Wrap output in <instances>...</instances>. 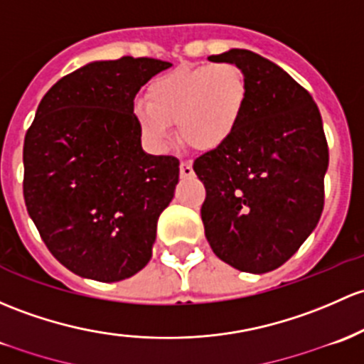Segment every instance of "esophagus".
Returning a JSON list of instances; mask_svg holds the SVG:
<instances>
[{
	"mask_svg": "<svg viewBox=\"0 0 364 364\" xmlns=\"http://www.w3.org/2000/svg\"><path fill=\"white\" fill-rule=\"evenodd\" d=\"M179 172H181L183 178H190V176H193L192 160H188V159L181 160V166H179Z\"/></svg>",
	"mask_w": 364,
	"mask_h": 364,
	"instance_id": "esophagus-1",
	"label": "esophagus"
}]
</instances>
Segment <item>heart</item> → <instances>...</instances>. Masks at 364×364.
<instances>
[{
  "label": "heart",
  "instance_id": "heart-1",
  "mask_svg": "<svg viewBox=\"0 0 364 364\" xmlns=\"http://www.w3.org/2000/svg\"><path fill=\"white\" fill-rule=\"evenodd\" d=\"M244 73L232 63L179 68L151 80L132 113L137 127L156 150H166L178 122L183 139L198 150L221 146L235 134L247 102Z\"/></svg>",
  "mask_w": 364,
  "mask_h": 364
}]
</instances>
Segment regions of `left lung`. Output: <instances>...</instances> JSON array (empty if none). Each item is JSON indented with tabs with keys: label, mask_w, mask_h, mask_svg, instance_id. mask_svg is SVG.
<instances>
[{
	"label": "left lung",
	"mask_w": 364,
	"mask_h": 364,
	"mask_svg": "<svg viewBox=\"0 0 364 364\" xmlns=\"http://www.w3.org/2000/svg\"><path fill=\"white\" fill-rule=\"evenodd\" d=\"M244 73L237 131L193 162L205 186L200 216L214 255L240 272L279 269L319 223L328 143L309 94L272 60L244 48L211 55Z\"/></svg>",
	"instance_id": "1"
}]
</instances>
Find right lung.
I'll use <instances>...</instances> for the list:
<instances>
[{
    "instance_id": "add662e5",
    "label": "right lung",
    "mask_w": 364,
    "mask_h": 364,
    "mask_svg": "<svg viewBox=\"0 0 364 364\" xmlns=\"http://www.w3.org/2000/svg\"><path fill=\"white\" fill-rule=\"evenodd\" d=\"M171 63L95 60L60 78L24 139V200L48 251L73 274L117 282L151 258L179 160L141 146L134 97Z\"/></svg>"
}]
</instances>
